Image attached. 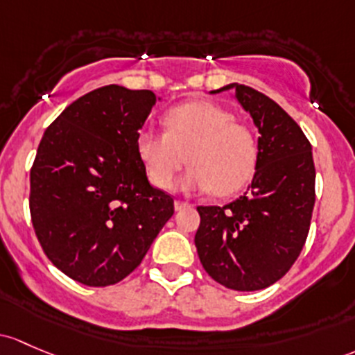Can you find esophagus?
Wrapping results in <instances>:
<instances>
[{"label":"esophagus","instance_id":"obj_1","mask_svg":"<svg viewBox=\"0 0 355 355\" xmlns=\"http://www.w3.org/2000/svg\"><path fill=\"white\" fill-rule=\"evenodd\" d=\"M187 207H190L189 202H184V200H175V209H177V211H182V209H187Z\"/></svg>","mask_w":355,"mask_h":355}]
</instances>
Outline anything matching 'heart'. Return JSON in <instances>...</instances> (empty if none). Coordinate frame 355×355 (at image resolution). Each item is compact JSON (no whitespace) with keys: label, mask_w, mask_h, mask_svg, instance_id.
<instances>
[{"label":"heart","mask_w":355,"mask_h":355,"mask_svg":"<svg viewBox=\"0 0 355 355\" xmlns=\"http://www.w3.org/2000/svg\"><path fill=\"white\" fill-rule=\"evenodd\" d=\"M165 132L143 130L136 139L139 159L156 187L170 189L185 163V189L214 190L231 196L245 187L257 163L252 129L218 103L193 100L163 117Z\"/></svg>","instance_id":"obj_1"}]
</instances>
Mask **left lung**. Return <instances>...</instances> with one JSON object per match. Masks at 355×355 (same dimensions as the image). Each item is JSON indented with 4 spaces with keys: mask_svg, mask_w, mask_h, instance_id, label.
I'll use <instances>...</instances> for the list:
<instances>
[{
    "mask_svg": "<svg viewBox=\"0 0 355 355\" xmlns=\"http://www.w3.org/2000/svg\"><path fill=\"white\" fill-rule=\"evenodd\" d=\"M223 89H233L260 132L255 175L234 202L197 207L196 246L216 282L259 291L284 277L306 243L315 207V163L308 137L274 100L245 85L216 92Z\"/></svg>",
    "mask_w": 355,
    "mask_h": 355,
    "instance_id": "8db88e82",
    "label": "left lung"
}]
</instances>
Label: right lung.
Masks as SVG:
<instances>
[{
  "mask_svg": "<svg viewBox=\"0 0 355 355\" xmlns=\"http://www.w3.org/2000/svg\"><path fill=\"white\" fill-rule=\"evenodd\" d=\"M156 95L96 88L46 129L30 168V218L47 259L92 287L121 282L173 216V197L153 189L136 139Z\"/></svg>",
  "mask_w": 355,
  "mask_h": 355,
  "instance_id": "obj_1",
  "label": "right lung"
}]
</instances>
